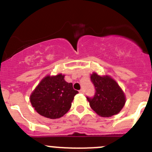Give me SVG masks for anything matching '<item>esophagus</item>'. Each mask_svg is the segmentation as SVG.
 Listing matches in <instances>:
<instances>
[{
    "label": "esophagus",
    "mask_w": 152,
    "mask_h": 152,
    "mask_svg": "<svg viewBox=\"0 0 152 152\" xmlns=\"http://www.w3.org/2000/svg\"><path fill=\"white\" fill-rule=\"evenodd\" d=\"M79 92H80V93H83V89H80V90H79Z\"/></svg>",
    "instance_id": "obj_1"
}]
</instances>
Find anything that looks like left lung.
<instances>
[{
  "label": "left lung",
  "mask_w": 152,
  "mask_h": 152,
  "mask_svg": "<svg viewBox=\"0 0 152 152\" xmlns=\"http://www.w3.org/2000/svg\"><path fill=\"white\" fill-rule=\"evenodd\" d=\"M91 81L95 89L93 97L86 96L91 108L102 117H110L120 112L125 104V97L116 82L96 73L91 75Z\"/></svg>",
  "instance_id": "8db88e82"
}]
</instances>
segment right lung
I'll list each match as a JSON object with an SVG mask.
<instances>
[{
	"label": "right lung",
	"instance_id": "right-lung-1",
	"mask_svg": "<svg viewBox=\"0 0 152 152\" xmlns=\"http://www.w3.org/2000/svg\"><path fill=\"white\" fill-rule=\"evenodd\" d=\"M77 93L73 89L72 83L64 80V75L47 76L31 94L30 102L42 116L58 118L69 110L74 97Z\"/></svg>",
	"mask_w": 152,
	"mask_h": 152
}]
</instances>
